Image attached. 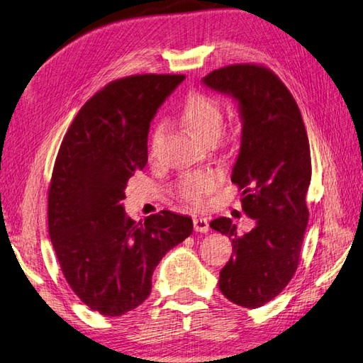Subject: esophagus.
Returning <instances> with one entry per match:
<instances>
[{
	"mask_svg": "<svg viewBox=\"0 0 363 363\" xmlns=\"http://www.w3.org/2000/svg\"><path fill=\"white\" fill-rule=\"evenodd\" d=\"M193 225H194V230H196L198 233H207V231L210 230L208 220L206 218H201V216L193 218Z\"/></svg>",
	"mask_w": 363,
	"mask_h": 363,
	"instance_id": "1",
	"label": "esophagus"
}]
</instances>
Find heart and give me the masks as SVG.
<instances>
[{
    "label": "heart",
    "mask_w": 363,
    "mask_h": 363,
    "mask_svg": "<svg viewBox=\"0 0 363 363\" xmlns=\"http://www.w3.org/2000/svg\"><path fill=\"white\" fill-rule=\"evenodd\" d=\"M181 113L184 124L190 132L201 141H207L208 138H218L224 123V108L220 102L207 93L190 91L185 96ZM162 133V127L156 125L152 135L150 155H155V147L157 139ZM219 176L215 170H199L185 174L178 184L179 196L190 203H199L202 199L218 187Z\"/></svg>",
    "instance_id": "obj_1"
}]
</instances>
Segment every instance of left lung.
<instances>
[{"label":"left lung","instance_id":"left-lung-1","mask_svg":"<svg viewBox=\"0 0 363 363\" xmlns=\"http://www.w3.org/2000/svg\"><path fill=\"white\" fill-rule=\"evenodd\" d=\"M202 84L238 102L242 133L231 182L255 220L244 235L230 218L210 222L235 250L219 273V290L236 305L257 308L284 290L299 264L308 224V136L294 98L272 70L235 64L213 70Z\"/></svg>","mask_w":363,"mask_h":363}]
</instances>
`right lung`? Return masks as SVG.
Instances as JSON below:
<instances>
[{
	"mask_svg": "<svg viewBox=\"0 0 363 363\" xmlns=\"http://www.w3.org/2000/svg\"><path fill=\"white\" fill-rule=\"evenodd\" d=\"M184 75H135L110 82L78 111L55 161L49 235L66 281L90 310L121 315L152 291L167 252L193 231L189 216L164 210L125 216L127 181L143 170L150 123Z\"/></svg>",
	"mask_w": 363,
	"mask_h": 363,
	"instance_id": "1",
	"label": "right lung"
}]
</instances>
